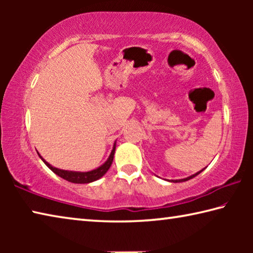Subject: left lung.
<instances>
[{
  "instance_id": "1",
  "label": "left lung",
  "mask_w": 253,
  "mask_h": 253,
  "mask_svg": "<svg viewBox=\"0 0 253 253\" xmlns=\"http://www.w3.org/2000/svg\"><path fill=\"white\" fill-rule=\"evenodd\" d=\"M203 170V169H202ZM202 170H200V172H198V173H195V174H193L192 175V176H190V177H186V178H182V179H175V181H172V182H174V183H177V182H185V181H188V179H191V178H193V177H195L196 175H199L201 172H202Z\"/></svg>"
}]
</instances>
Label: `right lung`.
I'll list each match as a JSON object with an SVG mask.
<instances>
[{
    "label": "right lung",
    "instance_id": "add662e5",
    "mask_svg": "<svg viewBox=\"0 0 253 253\" xmlns=\"http://www.w3.org/2000/svg\"><path fill=\"white\" fill-rule=\"evenodd\" d=\"M115 148H116V144L114 145V148H113V151H111V154H110L108 160H107L104 163V164L100 166V168H98V169H93V170H90V172H72V170H65V169H55V168H53V166H51L48 162H45L41 156L40 157H41V160L44 162V164L48 166V168L51 170H52L53 173L59 175L60 177L65 178L66 181L71 182V183L84 184V183H90V182H93V181H97L98 178L104 176L107 170L109 169L111 163H113ZM39 155H40V154H39Z\"/></svg>",
    "mask_w": 253,
    "mask_h": 253
}]
</instances>
